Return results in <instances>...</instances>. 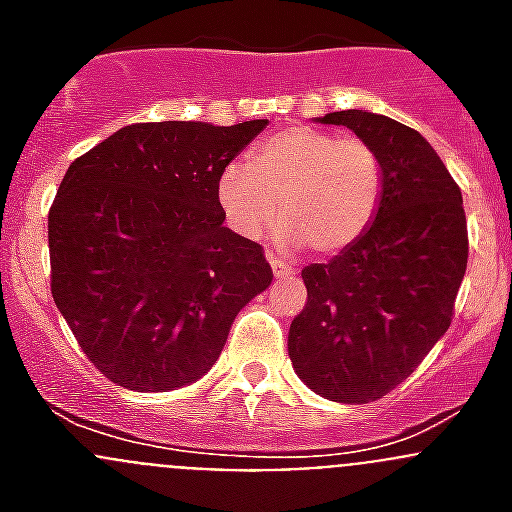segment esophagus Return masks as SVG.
Masks as SVG:
<instances>
[{"label": "esophagus", "mask_w": 512, "mask_h": 512, "mask_svg": "<svg viewBox=\"0 0 512 512\" xmlns=\"http://www.w3.org/2000/svg\"><path fill=\"white\" fill-rule=\"evenodd\" d=\"M266 259H269L271 269H274V277H277V279H287V277H292V274H295V266L287 264L284 259H279L274 251L266 253Z\"/></svg>", "instance_id": "esophagus-1"}]
</instances>
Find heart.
Segmentation results:
<instances>
[{"mask_svg":"<svg viewBox=\"0 0 512 512\" xmlns=\"http://www.w3.org/2000/svg\"><path fill=\"white\" fill-rule=\"evenodd\" d=\"M382 189V161L366 140L310 125L271 133L248 164L233 161L217 176V202L235 233L259 241L282 215V241L315 253L359 241L377 217Z\"/></svg>","mask_w":512,"mask_h":512,"instance_id":"heart-1","label":"heart"}]
</instances>
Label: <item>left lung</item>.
Here are the masks:
<instances>
[{
	"instance_id": "obj_1",
	"label": "left lung",
	"mask_w": 512,
	"mask_h": 512,
	"mask_svg": "<svg viewBox=\"0 0 512 512\" xmlns=\"http://www.w3.org/2000/svg\"><path fill=\"white\" fill-rule=\"evenodd\" d=\"M379 153V212L359 241L302 271L307 302L289 359L312 392L364 405L395 390L449 330L469 235L461 189L418 130L364 110L330 112Z\"/></svg>"
}]
</instances>
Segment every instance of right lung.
Returning a JSON list of instances; mask_svg holds the SVG:
<instances>
[{
	"mask_svg": "<svg viewBox=\"0 0 512 512\" xmlns=\"http://www.w3.org/2000/svg\"><path fill=\"white\" fill-rule=\"evenodd\" d=\"M266 120L135 122L79 156L48 212L51 295L110 382L166 392L210 372L235 315L271 284L225 228L217 176Z\"/></svg>",
	"mask_w": 512,
	"mask_h": 512,
	"instance_id": "right-lung-1",
	"label": "right lung"
}]
</instances>
